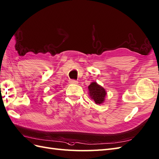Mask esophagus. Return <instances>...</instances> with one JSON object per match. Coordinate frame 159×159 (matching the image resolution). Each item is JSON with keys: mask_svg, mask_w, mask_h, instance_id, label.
Here are the masks:
<instances>
[{"mask_svg": "<svg viewBox=\"0 0 159 159\" xmlns=\"http://www.w3.org/2000/svg\"><path fill=\"white\" fill-rule=\"evenodd\" d=\"M69 83L70 84H77L79 82L76 80H74V79H70L69 80Z\"/></svg>", "mask_w": 159, "mask_h": 159, "instance_id": "1", "label": "esophagus"}]
</instances>
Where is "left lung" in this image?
I'll list each match as a JSON object with an SVG mask.
<instances>
[{"mask_svg":"<svg viewBox=\"0 0 159 159\" xmlns=\"http://www.w3.org/2000/svg\"><path fill=\"white\" fill-rule=\"evenodd\" d=\"M88 88L89 90L90 97L95 101V104H102L106 95L104 89L96 83H92Z\"/></svg>","mask_w":159,"mask_h":159,"instance_id":"1","label":"left lung"}]
</instances>
